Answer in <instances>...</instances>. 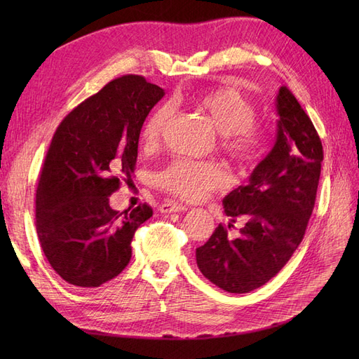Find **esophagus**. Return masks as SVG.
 Wrapping results in <instances>:
<instances>
[{
  "mask_svg": "<svg viewBox=\"0 0 359 359\" xmlns=\"http://www.w3.org/2000/svg\"><path fill=\"white\" fill-rule=\"evenodd\" d=\"M160 211L161 212H184L187 211V206L181 205L178 202H166L160 205Z\"/></svg>",
  "mask_w": 359,
  "mask_h": 359,
  "instance_id": "esophagus-1",
  "label": "esophagus"
}]
</instances>
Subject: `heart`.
<instances>
[{"mask_svg":"<svg viewBox=\"0 0 359 359\" xmlns=\"http://www.w3.org/2000/svg\"><path fill=\"white\" fill-rule=\"evenodd\" d=\"M190 106L205 116L220 133L224 153L243 166L256 163L265 149V130L255 123V106L235 88L219 86L193 95ZM170 109L160 106L144 123L140 139L147 148H154L169 123ZM160 189L182 201H201L226 184L224 172L206 161L177 160L156 177Z\"/></svg>","mask_w":359,"mask_h":359,"instance_id":"heart-1","label":"heart"}]
</instances>
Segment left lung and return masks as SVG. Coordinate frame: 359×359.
I'll return each mask as SVG.
<instances>
[{"label": "left lung", "mask_w": 359, "mask_h": 359, "mask_svg": "<svg viewBox=\"0 0 359 359\" xmlns=\"http://www.w3.org/2000/svg\"><path fill=\"white\" fill-rule=\"evenodd\" d=\"M277 139L245 186L223 199L227 217L244 219L231 240L219 224L196 248L201 273L231 293H247L280 273L306 233L316 201L323 148L311 119L289 88L276 99ZM231 227V224H229Z\"/></svg>", "instance_id": "left-lung-1"}]
</instances>
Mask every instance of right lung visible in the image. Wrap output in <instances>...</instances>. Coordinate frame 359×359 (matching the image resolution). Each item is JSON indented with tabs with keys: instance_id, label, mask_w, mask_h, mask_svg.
<instances>
[{
	"instance_id": "obj_1",
	"label": "right lung",
	"mask_w": 359,
	"mask_h": 359,
	"mask_svg": "<svg viewBox=\"0 0 359 359\" xmlns=\"http://www.w3.org/2000/svg\"><path fill=\"white\" fill-rule=\"evenodd\" d=\"M165 90L144 76L111 81L62 119L36 193V227L46 259L70 285L99 287L132 257V240L153 210L109 205L135 172L140 128Z\"/></svg>"
}]
</instances>
